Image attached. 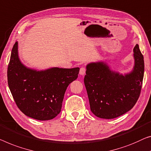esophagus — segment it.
Returning <instances> with one entry per match:
<instances>
[{
	"mask_svg": "<svg viewBox=\"0 0 151 151\" xmlns=\"http://www.w3.org/2000/svg\"><path fill=\"white\" fill-rule=\"evenodd\" d=\"M85 71H86V69L84 67H82V68H80V71H79V74L81 75H84L85 74Z\"/></svg>",
	"mask_w": 151,
	"mask_h": 151,
	"instance_id": "1",
	"label": "esophagus"
}]
</instances>
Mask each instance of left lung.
I'll return each mask as SVG.
<instances>
[{"label": "left lung", "mask_w": 151, "mask_h": 151, "mask_svg": "<svg viewBox=\"0 0 151 151\" xmlns=\"http://www.w3.org/2000/svg\"><path fill=\"white\" fill-rule=\"evenodd\" d=\"M133 51L134 66L129 73L112 70L106 62H91L86 66L84 83L90 109L98 117H118L130 111L138 100L145 62L138 44Z\"/></svg>", "instance_id": "left-lung-1"}]
</instances>
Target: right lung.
<instances>
[{"label":"right lung","instance_id":"obj_1","mask_svg":"<svg viewBox=\"0 0 151 151\" xmlns=\"http://www.w3.org/2000/svg\"><path fill=\"white\" fill-rule=\"evenodd\" d=\"M78 73L79 68L53 67L42 70L28 68L19 59L16 41L8 66V85L24 114L37 120H50L61 111L65 91Z\"/></svg>","mask_w":151,"mask_h":151}]
</instances>
